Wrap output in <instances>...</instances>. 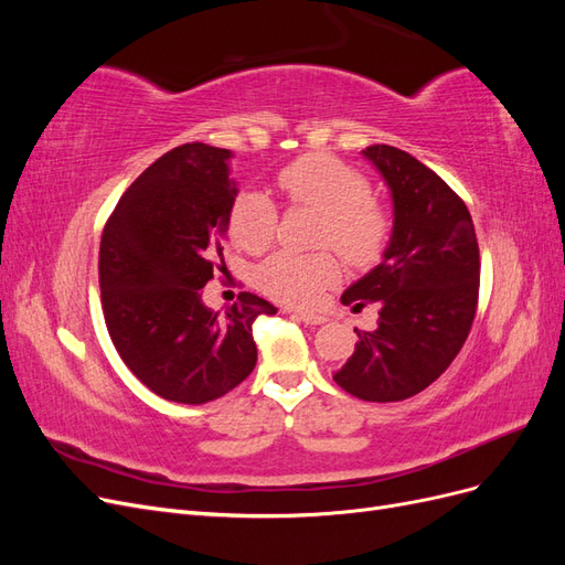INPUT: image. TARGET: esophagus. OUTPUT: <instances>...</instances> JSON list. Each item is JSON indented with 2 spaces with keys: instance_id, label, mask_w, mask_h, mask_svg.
Wrapping results in <instances>:
<instances>
[{
  "instance_id": "esophagus-1",
  "label": "esophagus",
  "mask_w": 565,
  "mask_h": 565,
  "mask_svg": "<svg viewBox=\"0 0 565 565\" xmlns=\"http://www.w3.org/2000/svg\"><path fill=\"white\" fill-rule=\"evenodd\" d=\"M295 318L306 322V324H322L324 320H328V318L320 316V313H295Z\"/></svg>"
}]
</instances>
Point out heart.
<instances>
[{
	"instance_id": "obj_1",
	"label": "heart",
	"mask_w": 565,
	"mask_h": 565,
	"mask_svg": "<svg viewBox=\"0 0 565 565\" xmlns=\"http://www.w3.org/2000/svg\"><path fill=\"white\" fill-rule=\"evenodd\" d=\"M280 191L292 204L322 216L318 243L334 247L351 266L377 264L388 245L391 218L370 198V181L358 169L332 156H303L278 174ZM231 235L245 252H264L278 231V207L259 188H247L233 200ZM259 287L287 306H316L341 278L332 252H276L259 266Z\"/></svg>"
}]
</instances>
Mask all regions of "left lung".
Returning a JSON list of instances; mask_svg holds the SVG:
<instances>
[{
    "label": "left lung",
    "mask_w": 565,
    "mask_h": 565,
    "mask_svg": "<svg viewBox=\"0 0 565 565\" xmlns=\"http://www.w3.org/2000/svg\"><path fill=\"white\" fill-rule=\"evenodd\" d=\"M363 156L391 191L393 231L382 264L341 295L355 313L377 301L380 320L355 330V351L334 382L361 401L393 403L436 382L465 347L481 259L465 200L436 172L384 143Z\"/></svg>",
    "instance_id": "8db88e82"
}]
</instances>
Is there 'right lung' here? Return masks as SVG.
Returning a JSON list of instances; mask_svg holds the SVG:
<instances>
[{
	"label": "right lung",
	"mask_w": 565,
	"mask_h": 565,
	"mask_svg": "<svg viewBox=\"0 0 565 565\" xmlns=\"http://www.w3.org/2000/svg\"><path fill=\"white\" fill-rule=\"evenodd\" d=\"M233 152L185 143L164 152L119 198L100 237V303L125 365L164 401L200 405L235 388L256 365L252 324L276 313L241 292L226 313L202 301L224 270L235 181Z\"/></svg>",
	"instance_id": "right-lung-1"
}]
</instances>
